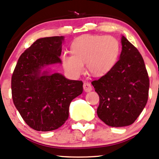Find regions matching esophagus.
Returning a JSON list of instances; mask_svg holds the SVG:
<instances>
[{"instance_id":"obj_1","label":"esophagus","mask_w":159,"mask_h":159,"mask_svg":"<svg viewBox=\"0 0 159 159\" xmlns=\"http://www.w3.org/2000/svg\"><path fill=\"white\" fill-rule=\"evenodd\" d=\"M83 87H84V90L87 92V93L93 90V87H92L90 84L88 83V82H84V83Z\"/></svg>"}]
</instances>
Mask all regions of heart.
I'll return each mask as SVG.
<instances>
[{
    "mask_svg": "<svg viewBox=\"0 0 159 159\" xmlns=\"http://www.w3.org/2000/svg\"><path fill=\"white\" fill-rule=\"evenodd\" d=\"M72 54L63 55L64 70L75 77L84 72V65L92 75L102 77L108 74L117 63L120 43L111 35H84L74 40L71 45Z\"/></svg>",
    "mask_w": 159,
    "mask_h": 159,
    "instance_id": "obj_1",
    "label": "heart"
}]
</instances>
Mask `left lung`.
Returning <instances> with one entry per match:
<instances>
[{
    "mask_svg": "<svg viewBox=\"0 0 159 159\" xmlns=\"http://www.w3.org/2000/svg\"><path fill=\"white\" fill-rule=\"evenodd\" d=\"M119 60L106 75L92 84L100 98L98 118L107 125L121 127L134 122L146 106L149 81L139 50L122 35Z\"/></svg>",
    "mask_w": 159,
    "mask_h": 159,
    "instance_id": "obj_1",
    "label": "left lung"
}]
</instances>
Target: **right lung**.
I'll list each match as a JSON object with an SVG mask.
<instances>
[{
    "label": "right lung",
    "mask_w": 159,
    "mask_h": 159,
    "mask_svg": "<svg viewBox=\"0 0 159 159\" xmlns=\"http://www.w3.org/2000/svg\"><path fill=\"white\" fill-rule=\"evenodd\" d=\"M64 36L36 40L19 58L12 77V100L24 121L37 131L58 129L69 117L71 101L83 92V82L48 68L61 64Z\"/></svg>",
    "instance_id": "1"
}]
</instances>
